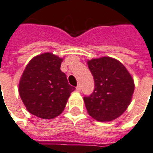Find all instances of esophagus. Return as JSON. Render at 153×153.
Segmentation results:
<instances>
[{
  "label": "esophagus",
  "instance_id": "esophagus-1",
  "mask_svg": "<svg viewBox=\"0 0 153 153\" xmlns=\"http://www.w3.org/2000/svg\"><path fill=\"white\" fill-rule=\"evenodd\" d=\"M76 90L77 92H81V85H78L76 87Z\"/></svg>",
  "mask_w": 153,
  "mask_h": 153
}]
</instances>
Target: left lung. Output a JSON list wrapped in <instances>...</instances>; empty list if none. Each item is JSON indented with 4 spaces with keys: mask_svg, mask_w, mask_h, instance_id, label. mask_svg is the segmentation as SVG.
<instances>
[{
    "mask_svg": "<svg viewBox=\"0 0 153 153\" xmlns=\"http://www.w3.org/2000/svg\"><path fill=\"white\" fill-rule=\"evenodd\" d=\"M94 76V93L84 97L86 110L99 122H111L124 113L132 99L134 79L121 62L103 56L87 60Z\"/></svg>",
    "mask_w": 153,
    "mask_h": 153,
    "instance_id": "8db88e82",
    "label": "left lung"
}]
</instances>
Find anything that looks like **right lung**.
Here are the masks:
<instances>
[{"mask_svg": "<svg viewBox=\"0 0 153 153\" xmlns=\"http://www.w3.org/2000/svg\"><path fill=\"white\" fill-rule=\"evenodd\" d=\"M64 58L45 52L33 57L24 69L18 92L26 110L33 115L43 119L59 116L75 90L60 70Z\"/></svg>", "mask_w": 153, "mask_h": 153, "instance_id": "obj_1", "label": "right lung"}]
</instances>
